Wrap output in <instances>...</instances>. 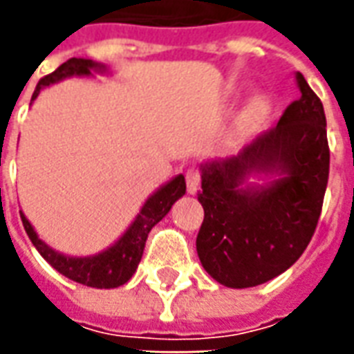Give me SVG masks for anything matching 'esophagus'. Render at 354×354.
<instances>
[{"instance_id": "34e87169", "label": "esophagus", "mask_w": 354, "mask_h": 354, "mask_svg": "<svg viewBox=\"0 0 354 354\" xmlns=\"http://www.w3.org/2000/svg\"><path fill=\"white\" fill-rule=\"evenodd\" d=\"M185 184H187V193H195L199 192L201 187V172L197 169H189L185 172Z\"/></svg>"}]
</instances>
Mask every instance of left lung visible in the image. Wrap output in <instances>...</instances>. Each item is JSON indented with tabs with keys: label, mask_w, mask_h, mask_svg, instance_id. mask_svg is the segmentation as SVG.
Segmentation results:
<instances>
[{
	"label": "left lung",
	"mask_w": 354,
	"mask_h": 354,
	"mask_svg": "<svg viewBox=\"0 0 354 354\" xmlns=\"http://www.w3.org/2000/svg\"><path fill=\"white\" fill-rule=\"evenodd\" d=\"M299 98L279 123L237 155L201 167L205 220L197 254L207 273L227 288H250L284 273L309 245L319 223L330 172L322 102L301 73ZM252 174L279 176L243 188Z\"/></svg>",
	"instance_id": "left-lung-1"
}]
</instances>
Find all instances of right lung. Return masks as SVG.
<instances>
[{
    "instance_id": "add662e5",
    "label": "right lung",
    "mask_w": 354,
    "mask_h": 354,
    "mask_svg": "<svg viewBox=\"0 0 354 354\" xmlns=\"http://www.w3.org/2000/svg\"><path fill=\"white\" fill-rule=\"evenodd\" d=\"M93 70L106 72L104 66L96 64L93 60L70 58L37 83L32 100L37 98V94L43 87H49L53 83L72 77V75H91ZM184 193L185 178L178 174L176 178H172L170 182L159 187L146 201V205L142 207L136 220L131 223V227L124 231L123 237L119 239L115 245L94 254V256H87V258H72V256H64V254L53 250L50 246L45 245L41 239L37 237L32 223L28 222V218L22 212H20V218H22V225H24L32 245L37 248V252L41 254L50 266L57 269L58 273H62L64 277L80 282V284L91 286V288H117V286H121L129 281L136 271V267L142 260V254H144V246H146L149 231L153 230L155 223H159L165 216L169 214L172 205Z\"/></svg>"
}]
</instances>
